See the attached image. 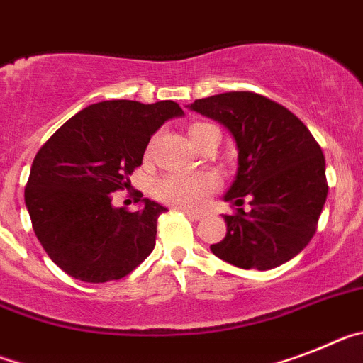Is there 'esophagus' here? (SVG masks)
Returning a JSON list of instances; mask_svg holds the SVG:
<instances>
[{"instance_id": "esophagus-1", "label": "esophagus", "mask_w": 363, "mask_h": 363, "mask_svg": "<svg viewBox=\"0 0 363 363\" xmlns=\"http://www.w3.org/2000/svg\"><path fill=\"white\" fill-rule=\"evenodd\" d=\"M179 210H181L182 213H186V216L190 217V219H195V220L203 219V216H204L203 212H194V210H190V208H179Z\"/></svg>"}]
</instances>
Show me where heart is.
<instances>
[{
	"instance_id": "heart-1",
	"label": "heart",
	"mask_w": 363,
	"mask_h": 363,
	"mask_svg": "<svg viewBox=\"0 0 363 363\" xmlns=\"http://www.w3.org/2000/svg\"><path fill=\"white\" fill-rule=\"evenodd\" d=\"M212 128L206 122H195L188 128V137L195 143L201 135ZM219 186V179L216 173H169L159 179L155 184L157 199L177 208H199L206 201V197Z\"/></svg>"
}]
</instances>
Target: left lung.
Listing matches in <instances>:
<instances>
[{
    "label": "left lung",
    "mask_w": 363,
    "mask_h": 363,
    "mask_svg": "<svg viewBox=\"0 0 363 363\" xmlns=\"http://www.w3.org/2000/svg\"><path fill=\"white\" fill-rule=\"evenodd\" d=\"M191 111L219 122L238 147V172L225 201L226 235L210 250L239 269L270 270L313 239L327 199L325 157L307 125L286 107L250 91L195 100Z\"/></svg>",
    "instance_id": "obj_1"
}]
</instances>
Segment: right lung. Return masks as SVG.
Returning a JSON list of instances; mask_svg holds the SVG:
<instances>
[{
	"mask_svg": "<svg viewBox=\"0 0 363 363\" xmlns=\"http://www.w3.org/2000/svg\"><path fill=\"white\" fill-rule=\"evenodd\" d=\"M179 104L106 100L82 109L34 157L25 206L49 257L74 279L106 283L128 276L155 247L166 208L137 199L128 212L111 194L128 188L151 135L182 116Z\"/></svg>",
	"mask_w": 363,
	"mask_h": 363,
	"instance_id": "add662e5",
	"label": "right lung"
}]
</instances>
